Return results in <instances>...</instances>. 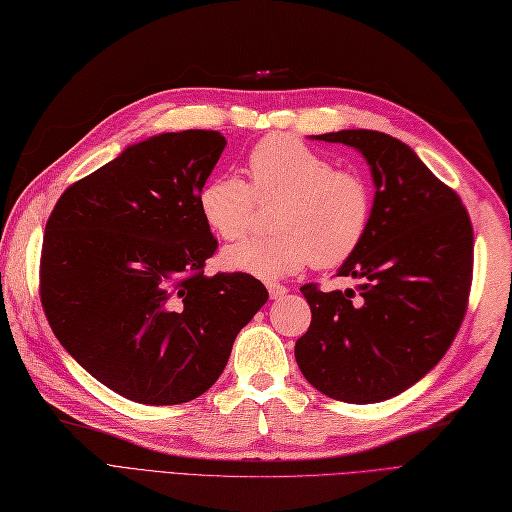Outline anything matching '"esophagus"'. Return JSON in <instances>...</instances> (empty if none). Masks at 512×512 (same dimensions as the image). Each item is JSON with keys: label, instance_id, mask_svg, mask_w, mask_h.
I'll return each mask as SVG.
<instances>
[{"label": "esophagus", "instance_id": "34e87169", "mask_svg": "<svg viewBox=\"0 0 512 512\" xmlns=\"http://www.w3.org/2000/svg\"><path fill=\"white\" fill-rule=\"evenodd\" d=\"M268 291H270V298H272V300H283L285 295H287V287L276 285V283H270V285H268Z\"/></svg>", "mask_w": 512, "mask_h": 512}]
</instances>
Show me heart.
Instances as JSON below:
<instances>
[{
    "label": "heart",
    "instance_id": "1",
    "mask_svg": "<svg viewBox=\"0 0 512 512\" xmlns=\"http://www.w3.org/2000/svg\"><path fill=\"white\" fill-rule=\"evenodd\" d=\"M249 172L251 185L236 174H221L197 195L202 219L229 242L251 234L257 204H278L270 221L276 234L223 251L227 270L278 280L308 263L336 268L364 242L374 206L364 174L334 168L317 148L283 134L251 148Z\"/></svg>",
    "mask_w": 512,
    "mask_h": 512
}]
</instances>
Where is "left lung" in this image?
Wrapping results in <instances>:
<instances>
[{
    "label": "left lung",
    "instance_id": "obj_1",
    "mask_svg": "<svg viewBox=\"0 0 512 512\" xmlns=\"http://www.w3.org/2000/svg\"><path fill=\"white\" fill-rule=\"evenodd\" d=\"M317 140L357 148L376 191L368 234L338 270L359 280L357 291L300 289L312 321L295 359L327 398L383 402L421 381L464 321L472 223L459 195L398 138L342 129Z\"/></svg>",
    "mask_w": 512,
    "mask_h": 512
}]
</instances>
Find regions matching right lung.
<instances>
[{"label": "right lung", "instance_id": "right-lung-1", "mask_svg": "<svg viewBox=\"0 0 512 512\" xmlns=\"http://www.w3.org/2000/svg\"><path fill=\"white\" fill-rule=\"evenodd\" d=\"M225 144L206 129L131 144L65 189L46 221V319L82 368L131 402L202 395L268 302L251 274H204L217 238L197 195Z\"/></svg>", "mask_w": 512, "mask_h": 512}]
</instances>
